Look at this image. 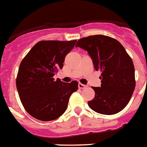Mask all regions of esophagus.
I'll use <instances>...</instances> for the list:
<instances>
[{
    "instance_id": "34e87169",
    "label": "esophagus",
    "mask_w": 147,
    "mask_h": 147,
    "mask_svg": "<svg viewBox=\"0 0 147 147\" xmlns=\"http://www.w3.org/2000/svg\"><path fill=\"white\" fill-rule=\"evenodd\" d=\"M78 86H79V88H81V89H83V88H86L87 86H86V85H84V84H82V83H79Z\"/></svg>"
}]
</instances>
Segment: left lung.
I'll use <instances>...</instances> for the list:
<instances>
[{"mask_svg": "<svg viewBox=\"0 0 147 147\" xmlns=\"http://www.w3.org/2000/svg\"><path fill=\"white\" fill-rule=\"evenodd\" d=\"M88 52L94 67L101 72L100 87H92L95 95L89 107L104 115L116 114L128 104L135 88L134 66L122 45L105 35L80 39L76 44Z\"/></svg>", "mask_w": 147, "mask_h": 147, "instance_id": "8db88e82", "label": "left lung"}]
</instances>
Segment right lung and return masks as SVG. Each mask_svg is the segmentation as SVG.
Listing matches in <instances>:
<instances>
[{"instance_id":"add662e5","label":"right lung","mask_w":147,"mask_h":147,"mask_svg":"<svg viewBox=\"0 0 147 147\" xmlns=\"http://www.w3.org/2000/svg\"><path fill=\"white\" fill-rule=\"evenodd\" d=\"M76 40H42L28 52L19 65L16 88L25 110L40 121L60 117L67 108L70 97L78 89V82L55 80L62 69L65 56L74 47Z\"/></svg>"}]
</instances>
